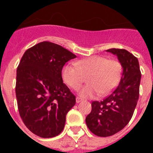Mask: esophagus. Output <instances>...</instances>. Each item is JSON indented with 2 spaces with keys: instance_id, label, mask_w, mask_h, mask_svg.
Listing matches in <instances>:
<instances>
[{
  "instance_id": "34e87169",
  "label": "esophagus",
  "mask_w": 153,
  "mask_h": 153,
  "mask_svg": "<svg viewBox=\"0 0 153 153\" xmlns=\"http://www.w3.org/2000/svg\"><path fill=\"white\" fill-rule=\"evenodd\" d=\"M82 100H82L81 98H79V97H76V102H77V103L80 102Z\"/></svg>"
}]
</instances>
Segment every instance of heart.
<instances>
[{
	"instance_id": "1",
	"label": "heart",
	"mask_w": 153,
	"mask_h": 153,
	"mask_svg": "<svg viewBox=\"0 0 153 153\" xmlns=\"http://www.w3.org/2000/svg\"><path fill=\"white\" fill-rule=\"evenodd\" d=\"M123 74V66L117 59L94 55L83 58L72 63L66 64L61 71L63 83L74 90L80 88L84 76H88L89 85L84 86L79 95L89 98L98 95H107L120 83Z\"/></svg>"
}]
</instances>
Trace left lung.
<instances>
[{
    "instance_id": "left-lung-1",
    "label": "left lung",
    "mask_w": 153,
    "mask_h": 153,
    "mask_svg": "<svg viewBox=\"0 0 153 153\" xmlns=\"http://www.w3.org/2000/svg\"><path fill=\"white\" fill-rule=\"evenodd\" d=\"M117 55L123 66V74L118 86L103 100L92 102V110L86 123L97 136L106 137L116 134L129 123L140 96L141 79L138 59L124 49L107 50Z\"/></svg>"
}]
</instances>
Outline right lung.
I'll return each mask as SVG.
<instances>
[{"mask_svg": "<svg viewBox=\"0 0 153 153\" xmlns=\"http://www.w3.org/2000/svg\"><path fill=\"white\" fill-rule=\"evenodd\" d=\"M76 57L49 41L36 44L23 55L17 69L16 97L20 116L33 134L52 138L63 131L76 97L63 83L61 71Z\"/></svg>", "mask_w": 153, "mask_h": 153, "instance_id": "add662e5", "label": "right lung"}]
</instances>
